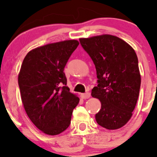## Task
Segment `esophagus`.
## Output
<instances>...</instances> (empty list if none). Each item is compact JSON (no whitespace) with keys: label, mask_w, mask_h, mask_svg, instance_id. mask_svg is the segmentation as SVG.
Returning <instances> with one entry per match:
<instances>
[{"label":"esophagus","mask_w":157,"mask_h":157,"mask_svg":"<svg viewBox=\"0 0 157 157\" xmlns=\"http://www.w3.org/2000/svg\"><path fill=\"white\" fill-rule=\"evenodd\" d=\"M80 96H81L82 99H89V98L90 97V93H82L81 95H80Z\"/></svg>","instance_id":"obj_1"}]
</instances>
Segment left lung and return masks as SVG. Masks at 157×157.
I'll use <instances>...</instances> for the list:
<instances>
[{"label":"left lung","instance_id":"left-lung-1","mask_svg":"<svg viewBox=\"0 0 157 157\" xmlns=\"http://www.w3.org/2000/svg\"><path fill=\"white\" fill-rule=\"evenodd\" d=\"M80 42L96 70L98 85L91 93L101 102L96 122L109 130L123 127L132 116L140 92L141 79L135 52L112 35L81 38Z\"/></svg>","mask_w":157,"mask_h":157}]
</instances>
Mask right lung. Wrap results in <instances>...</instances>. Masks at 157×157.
Masks as SVG:
<instances>
[{"label":"right lung","instance_id":"right-lung-1","mask_svg":"<svg viewBox=\"0 0 157 157\" xmlns=\"http://www.w3.org/2000/svg\"><path fill=\"white\" fill-rule=\"evenodd\" d=\"M78 45L77 40H66L33 49L21 65L18 84L25 111L36 127L48 135L69 127L79 103L80 99L67 86L64 72Z\"/></svg>","mask_w":157,"mask_h":157}]
</instances>
